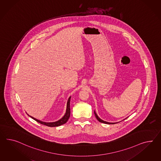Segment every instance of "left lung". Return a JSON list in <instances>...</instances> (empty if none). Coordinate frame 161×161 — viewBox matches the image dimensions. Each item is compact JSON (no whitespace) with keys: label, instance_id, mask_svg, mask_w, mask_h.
<instances>
[{"label":"left lung","instance_id":"1","mask_svg":"<svg viewBox=\"0 0 161 161\" xmlns=\"http://www.w3.org/2000/svg\"><path fill=\"white\" fill-rule=\"evenodd\" d=\"M94 113H95V117H96V118L99 121V122H100V123H104V124H114L115 123H118L117 122H116V123H109V122H107V121H104L103 119H100L99 117V116L97 115V114H96V111H94Z\"/></svg>","mask_w":161,"mask_h":161}]
</instances>
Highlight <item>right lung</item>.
I'll use <instances>...</instances> for the list:
<instances>
[{"label":"right lung","mask_w":161,"mask_h":161,"mask_svg":"<svg viewBox=\"0 0 161 161\" xmlns=\"http://www.w3.org/2000/svg\"><path fill=\"white\" fill-rule=\"evenodd\" d=\"M71 96H70L69 97V99L68 100V102H67V104H66V113L65 114V115H64L62 117V118H61V119H59L57 121H55V122H51V123H47V122H44V121H42L41 120H39V119H36L35 118H34L33 117L29 115L28 114L27 115H29L30 117H31L33 119L36 120V121H37L38 123H40V124H43V125H47L48 127H58L59 125H61L62 124H65L67 122V121L69 119V117H70V100Z\"/></svg>","instance_id":"add662e5"}]
</instances>
